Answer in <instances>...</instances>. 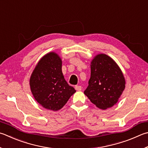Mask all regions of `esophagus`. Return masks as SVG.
Wrapping results in <instances>:
<instances>
[{"mask_svg":"<svg viewBox=\"0 0 148 148\" xmlns=\"http://www.w3.org/2000/svg\"><path fill=\"white\" fill-rule=\"evenodd\" d=\"M75 89L76 90H82V86H79V85H76L75 86Z\"/></svg>","mask_w":148,"mask_h":148,"instance_id":"34e87169","label":"esophagus"}]
</instances>
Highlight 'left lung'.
Listing matches in <instances>:
<instances>
[{
	"instance_id": "left-lung-1",
	"label": "left lung",
	"mask_w": 148,
	"mask_h": 148,
	"mask_svg": "<svg viewBox=\"0 0 148 148\" xmlns=\"http://www.w3.org/2000/svg\"><path fill=\"white\" fill-rule=\"evenodd\" d=\"M125 87V80L117 63L105 53L96 55L90 63V77L84 94L99 109L116 104Z\"/></svg>"
}]
</instances>
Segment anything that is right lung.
Listing matches in <instances>:
<instances>
[{
  "mask_svg": "<svg viewBox=\"0 0 148 148\" xmlns=\"http://www.w3.org/2000/svg\"><path fill=\"white\" fill-rule=\"evenodd\" d=\"M62 60L58 53L50 52L37 63L29 79L34 97L44 108L57 111L76 92L64 78Z\"/></svg>",
  "mask_w": 148,
  "mask_h": 148,
  "instance_id": "1",
  "label": "right lung"
}]
</instances>
